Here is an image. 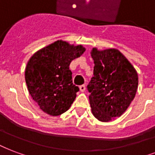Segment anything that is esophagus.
Returning a JSON list of instances; mask_svg holds the SVG:
<instances>
[{
  "label": "esophagus",
  "instance_id": "esophagus-1",
  "mask_svg": "<svg viewBox=\"0 0 155 155\" xmlns=\"http://www.w3.org/2000/svg\"><path fill=\"white\" fill-rule=\"evenodd\" d=\"M80 91H82V92H84L85 91H86V86L85 85H82V86H80Z\"/></svg>",
  "mask_w": 155,
  "mask_h": 155
}]
</instances>
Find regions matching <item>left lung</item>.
<instances>
[{"instance_id":"left-lung-1","label":"left lung","mask_w":155,"mask_h":155,"mask_svg":"<svg viewBox=\"0 0 155 155\" xmlns=\"http://www.w3.org/2000/svg\"><path fill=\"white\" fill-rule=\"evenodd\" d=\"M94 77L88 85L93 115L101 122L120 117L133 101L138 74L133 65L117 49L92 48Z\"/></svg>"}]
</instances>
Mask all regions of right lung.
I'll return each mask as SVG.
<instances>
[{"instance_id":"obj_1","label":"right lung","mask_w":155,"mask_h":155,"mask_svg":"<svg viewBox=\"0 0 155 155\" xmlns=\"http://www.w3.org/2000/svg\"><path fill=\"white\" fill-rule=\"evenodd\" d=\"M82 45L59 40L33 54L25 68L28 90L40 109L59 116L71 107L79 91L73 84L69 64L83 54Z\"/></svg>"}]
</instances>
